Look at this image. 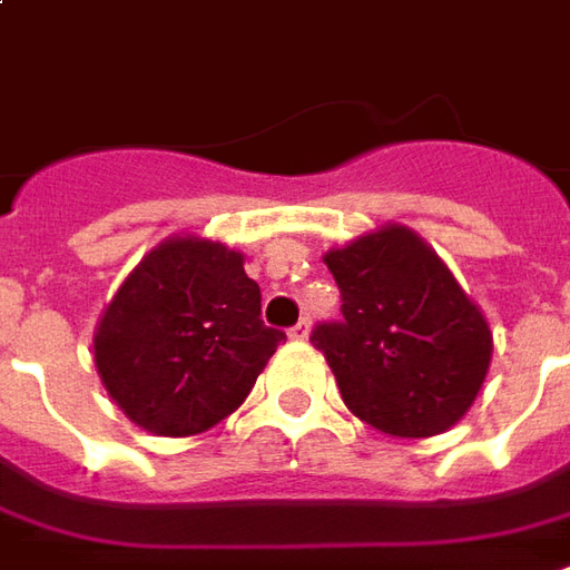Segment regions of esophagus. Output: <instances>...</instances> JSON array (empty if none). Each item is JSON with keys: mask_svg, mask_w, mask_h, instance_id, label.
I'll return each instance as SVG.
<instances>
[{"mask_svg": "<svg viewBox=\"0 0 570 570\" xmlns=\"http://www.w3.org/2000/svg\"><path fill=\"white\" fill-rule=\"evenodd\" d=\"M308 333H312V321H308V317H302L296 326H289V340H308Z\"/></svg>", "mask_w": 570, "mask_h": 570, "instance_id": "34e87169", "label": "esophagus"}]
</instances>
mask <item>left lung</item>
Returning a JSON list of instances; mask_svg holds the SVG:
<instances>
[{
    "label": "left lung",
    "instance_id": "1",
    "mask_svg": "<svg viewBox=\"0 0 570 570\" xmlns=\"http://www.w3.org/2000/svg\"><path fill=\"white\" fill-rule=\"evenodd\" d=\"M342 321L312 333L345 407L395 438L448 432L481 392L491 326L423 237L385 225L324 256Z\"/></svg>",
    "mask_w": 570,
    "mask_h": 570
}]
</instances>
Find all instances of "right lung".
<instances>
[{
    "mask_svg": "<svg viewBox=\"0 0 570 570\" xmlns=\"http://www.w3.org/2000/svg\"><path fill=\"white\" fill-rule=\"evenodd\" d=\"M284 340L262 321L244 256L178 234L154 246L110 298L95 326V367L135 425L188 438L244 404Z\"/></svg>",
    "mask_w": 570,
    "mask_h": 570,
    "instance_id": "obj_1",
    "label": "right lung"
}]
</instances>
